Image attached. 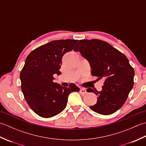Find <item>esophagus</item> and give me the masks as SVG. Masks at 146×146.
Wrapping results in <instances>:
<instances>
[{"instance_id": "1", "label": "esophagus", "mask_w": 146, "mask_h": 146, "mask_svg": "<svg viewBox=\"0 0 146 146\" xmlns=\"http://www.w3.org/2000/svg\"><path fill=\"white\" fill-rule=\"evenodd\" d=\"M80 93L82 95H85V94H86V90L85 89H84V88H80Z\"/></svg>"}]
</instances>
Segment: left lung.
I'll return each mask as SVG.
<instances>
[{
  "mask_svg": "<svg viewBox=\"0 0 146 146\" xmlns=\"http://www.w3.org/2000/svg\"><path fill=\"white\" fill-rule=\"evenodd\" d=\"M73 50L80 51L89 62L92 76L105 80L97 95L96 104L90 107L102 115H110L122 107L134 86V70L127 58L108 42L97 39L80 40Z\"/></svg>",
  "mask_w": 146,
  "mask_h": 146,
  "instance_id": "obj_1",
  "label": "left lung"
}]
</instances>
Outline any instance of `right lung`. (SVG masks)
<instances>
[{"label":"right lung","instance_id":"right-lung-1","mask_svg":"<svg viewBox=\"0 0 146 146\" xmlns=\"http://www.w3.org/2000/svg\"><path fill=\"white\" fill-rule=\"evenodd\" d=\"M75 39L52 41L39 46L27 56L21 71V90L31 108L44 118L61 113L66 107L68 96L80 88L74 83L63 87L53 82L60 75L62 58L73 49Z\"/></svg>","mask_w":146,"mask_h":146}]
</instances>
